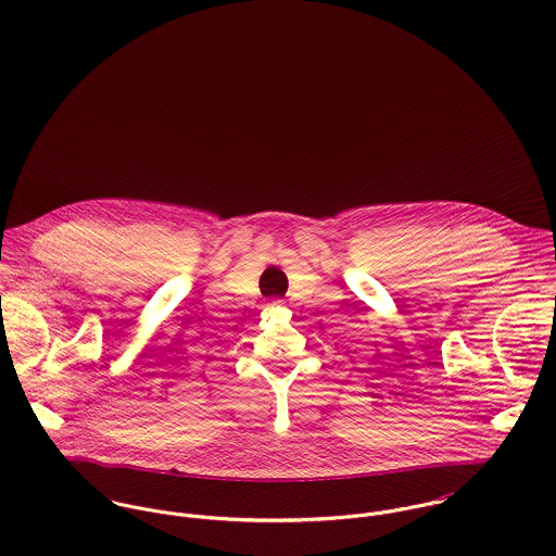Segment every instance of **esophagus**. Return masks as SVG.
I'll return each mask as SVG.
<instances>
[{
	"instance_id": "obj_1",
	"label": "esophagus",
	"mask_w": 556,
	"mask_h": 556,
	"mask_svg": "<svg viewBox=\"0 0 556 556\" xmlns=\"http://www.w3.org/2000/svg\"><path fill=\"white\" fill-rule=\"evenodd\" d=\"M276 304H280V300H278V302H274V306H276Z\"/></svg>"
}]
</instances>
